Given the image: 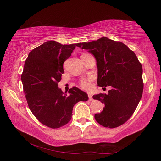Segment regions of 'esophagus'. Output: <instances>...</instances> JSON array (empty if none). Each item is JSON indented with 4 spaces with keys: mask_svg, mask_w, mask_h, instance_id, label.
<instances>
[{
    "mask_svg": "<svg viewBox=\"0 0 161 161\" xmlns=\"http://www.w3.org/2000/svg\"><path fill=\"white\" fill-rule=\"evenodd\" d=\"M88 99H89V100H93V96H92V95L88 94Z\"/></svg>",
    "mask_w": 161,
    "mask_h": 161,
    "instance_id": "obj_1",
    "label": "esophagus"
}]
</instances>
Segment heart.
<instances>
[{
    "label": "heart",
    "mask_w": 161,
    "mask_h": 161,
    "mask_svg": "<svg viewBox=\"0 0 161 161\" xmlns=\"http://www.w3.org/2000/svg\"><path fill=\"white\" fill-rule=\"evenodd\" d=\"M81 87L83 88L84 90H90L91 88V84L88 82V81H82V82L81 83Z\"/></svg>",
    "instance_id": "b5f03b06"
}]
</instances>
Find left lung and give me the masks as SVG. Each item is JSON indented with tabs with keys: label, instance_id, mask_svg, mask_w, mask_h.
<instances>
[{
	"label": "left lung",
	"instance_id": "left-lung-1",
	"mask_svg": "<svg viewBox=\"0 0 161 161\" xmlns=\"http://www.w3.org/2000/svg\"><path fill=\"white\" fill-rule=\"evenodd\" d=\"M77 44L96 59L97 86L111 87L108 94L93 96L94 100L104 104L103 111L95 114V119L104 127H118L128 120L141 101L143 91L142 65L125 44L107 37Z\"/></svg>",
	"mask_w": 161,
	"mask_h": 161
}]
</instances>
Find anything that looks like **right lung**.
<instances>
[{"label":"right lung","mask_w":161,"mask_h":161,"mask_svg":"<svg viewBox=\"0 0 161 161\" xmlns=\"http://www.w3.org/2000/svg\"><path fill=\"white\" fill-rule=\"evenodd\" d=\"M77 45L48 41L33 49L25 61L21 81L28 107L36 119L50 128L67 124L74 105L88 100V95L77 87L70 88L68 95L58 87L64 62Z\"/></svg>","instance_id":"obj_1"}]
</instances>
